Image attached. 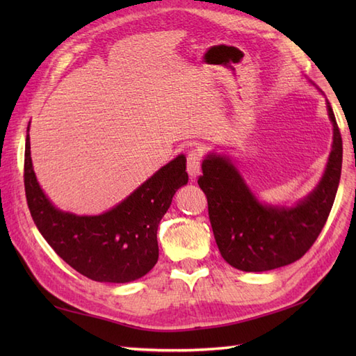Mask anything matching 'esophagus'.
I'll use <instances>...</instances> for the list:
<instances>
[{"label":"esophagus","instance_id":"1","mask_svg":"<svg viewBox=\"0 0 356 356\" xmlns=\"http://www.w3.org/2000/svg\"><path fill=\"white\" fill-rule=\"evenodd\" d=\"M202 153L199 149H191L187 156V172L191 178H196L200 174Z\"/></svg>","mask_w":356,"mask_h":356}]
</instances>
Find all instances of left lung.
<instances>
[{
  "label": "left lung",
  "mask_w": 356,
  "mask_h": 356,
  "mask_svg": "<svg viewBox=\"0 0 356 356\" xmlns=\"http://www.w3.org/2000/svg\"><path fill=\"white\" fill-rule=\"evenodd\" d=\"M332 148L324 177L296 207L263 204L252 195L229 157L209 154L197 184L208 199L213 238L222 258L243 272H266L297 261L315 243L336 199L343 144L332 108Z\"/></svg>",
  "instance_id": "obj_1"
}]
</instances>
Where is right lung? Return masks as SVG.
I'll list each match as a JSON object with an SVG mask.
<instances>
[{"label":"right lung","mask_w":356,"mask_h":356,"mask_svg":"<svg viewBox=\"0 0 356 356\" xmlns=\"http://www.w3.org/2000/svg\"><path fill=\"white\" fill-rule=\"evenodd\" d=\"M25 195L42 238L74 270L96 282L124 284L147 275L159 260L157 227L175 191L186 186V157L159 169L122 203L101 215L56 209L32 169L29 135L25 144Z\"/></svg>","instance_id":"1"}]
</instances>
